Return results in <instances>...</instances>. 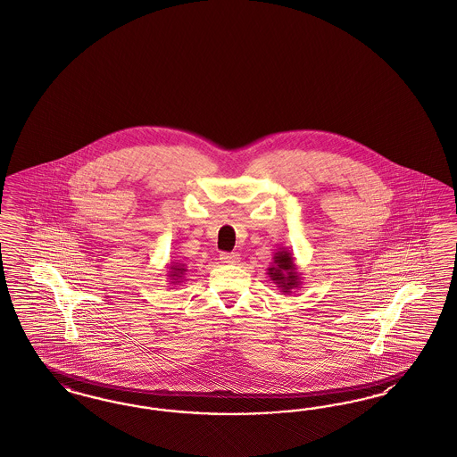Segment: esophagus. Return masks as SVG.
<instances>
[{"label": "esophagus", "mask_w": 457, "mask_h": 457, "mask_svg": "<svg viewBox=\"0 0 457 457\" xmlns=\"http://www.w3.org/2000/svg\"><path fill=\"white\" fill-rule=\"evenodd\" d=\"M220 260L226 265H237L239 262V255L237 253H220Z\"/></svg>", "instance_id": "34e87169"}]
</instances>
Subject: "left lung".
I'll list each match as a JSON object with an SVG mask.
<instances>
[{
  "label": "left lung",
  "instance_id": "left-lung-1",
  "mask_svg": "<svg viewBox=\"0 0 457 457\" xmlns=\"http://www.w3.org/2000/svg\"><path fill=\"white\" fill-rule=\"evenodd\" d=\"M267 275L270 277V280H274L275 286L280 289V293L291 294L294 289L301 287V272L295 265V258L293 252L287 248H278L274 253V260L270 263V267L267 269Z\"/></svg>",
  "mask_w": 457,
  "mask_h": 457
}]
</instances>
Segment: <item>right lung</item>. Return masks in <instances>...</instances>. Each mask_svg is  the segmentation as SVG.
<instances>
[{
    "instance_id": "obj_1",
    "label": "right lung",
    "mask_w": 457,
    "mask_h": 457,
    "mask_svg": "<svg viewBox=\"0 0 457 457\" xmlns=\"http://www.w3.org/2000/svg\"><path fill=\"white\" fill-rule=\"evenodd\" d=\"M185 272H187V265L180 263V262H171L168 265V278H170V284L175 287V286H180L183 280H185Z\"/></svg>"
}]
</instances>
